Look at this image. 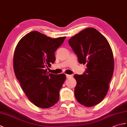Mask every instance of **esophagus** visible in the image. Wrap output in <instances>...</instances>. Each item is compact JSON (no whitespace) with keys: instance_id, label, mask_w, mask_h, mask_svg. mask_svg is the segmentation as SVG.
<instances>
[{"instance_id":"1","label":"esophagus","mask_w":127,"mask_h":127,"mask_svg":"<svg viewBox=\"0 0 127 127\" xmlns=\"http://www.w3.org/2000/svg\"><path fill=\"white\" fill-rule=\"evenodd\" d=\"M66 77L67 79H70V78L72 77V75H69V74H66Z\"/></svg>"}]
</instances>
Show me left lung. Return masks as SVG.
Masks as SVG:
<instances>
[{"label": "left lung", "instance_id": "1", "mask_svg": "<svg viewBox=\"0 0 127 127\" xmlns=\"http://www.w3.org/2000/svg\"><path fill=\"white\" fill-rule=\"evenodd\" d=\"M69 44L80 64H86L82 75L75 74V96L87 107L100 103L108 92L114 69L112 51L105 37L93 28H87L71 37Z\"/></svg>", "mask_w": 127, "mask_h": 127}]
</instances>
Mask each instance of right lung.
I'll use <instances>...</instances> for the list:
<instances>
[{"label":"right lung","instance_id":"right-lung-1","mask_svg":"<svg viewBox=\"0 0 127 127\" xmlns=\"http://www.w3.org/2000/svg\"><path fill=\"white\" fill-rule=\"evenodd\" d=\"M65 37L53 39L33 31L24 36L15 48L13 64L16 77L29 100L40 108H49L59 100L65 75L49 74L47 68L54 63L55 51Z\"/></svg>","mask_w":127,"mask_h":127}]
</instances>
